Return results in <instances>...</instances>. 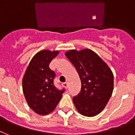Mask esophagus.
Listing matches in <instances>:
<instances>
[{"label": "esophagus", "instance_id": "obj_1", "mask_svg": "<svg viewBox=\"0 0 135 135\" xmlns=\"http://www.w3.org/2000/svg\"><path fill=\"white\" fill-rule=\"evenodd\" d=\"M68 85H69V84H68V83H67V82L63 83V85H64V87H65L66 88H68Z\"/></svg>", "mask_w": 135, "mask_h": 135}]
</instances>
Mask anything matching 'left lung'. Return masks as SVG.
I'll use <instances>...</instances> for the list:
<instances>
[{
	"label": "left lung",
	"mask_w": 135,
	"mask_h": 135,
	"mask_svg": "<svg viewBox=\"0 0 135 135\" xmlns=\"http://www.w3.org/2000/svg\"><path fill=\"white\" fill-rule=\"evenodd\" d=\"M66 56L76 67L81 80L79 94L73 97L77 111L92 117L102 111L113 90V73L97 53L90 49L67 51Z\"/></svg>",
	"instance_id": "left-lung-1"
}]
</instances>
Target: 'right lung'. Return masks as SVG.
<instances>
[{"label": "right lung", "mask_w": 135, "mask_h": 135, "mask_svg": "<svg viewBox=\"0 0 135 135\" xmlns=\"http://www.w3.org/2000/svg\"><path fill=\"white\" fill-rule=\"evenodd\" d=\"M59 51L41 50L31 60L22 80L24 97L31 109L40 115H47L55 109L63 90L54 85L55 73L50 69L51 61Z\"/></svg>", "instance_id": "obj_1"}]
</instances>
